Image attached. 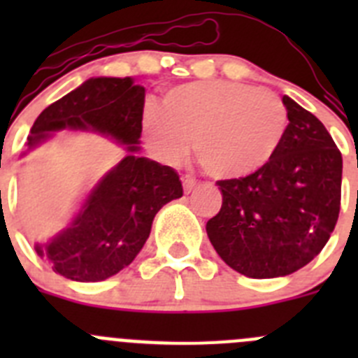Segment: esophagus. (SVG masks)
Listing matches in <instances>:
<instances>
[{"label":"esophagus","mask_w":358,"mask_h":358,"mask_svg":"<svg viewBox=\"0 0 358 358\" xmlns=\"http://www.w3.org/2000/svg\"><path fill=\"white\" fill-rule=\"evenodd\" d=\"M182 188H185V194H192L197 188V181H195L194 177H182Z\"/></svg>","instance_id":"obj_1"}]
</instances>
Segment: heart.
<instances>
[{
  "label": "heart",
  "instance_id": "obj_1",
  "mask_svg": "<svg viewBox=\"0 0 358 358\" xmlns=\"http://www.w3.org/2000/svg\"><path fill=\"white\" fill-rule=\"evenodd\" d=\"M141 113V138L164 164L176 166L194 152L208 176L222 181L255 176L280 150L287 110L276 94L229 80L173 85Z\"/></svg>",
  "mask_w": 358,
  "mask_h": 358
}]
</instances>
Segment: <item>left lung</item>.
I'll use <instances>...</instances> for the list:
<instances>
[{
    "label": "left lung",
    "instance_id": "8db88e82",
    "mask_svg": "<svg viewBox=\"0 0 358 358\" xmlns=\"http://www.w3.org/2000/svg\"><path fill=\"white\" fill-rule=\"evenodd\" d=\"M285 138L255 176L218 181L222 208L206 233L217 255L248 278L296 273L327 245L341 210L343 156L327 127L290 96Z\"/></svg>",
    "mask_w": 358,
    "mask_h": 358
}]
</instances>
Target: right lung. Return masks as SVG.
<instances>
[{
  "label": "right lung",
  "mask_w": 358,
  "mask_h": 358,
  "mask_svg": "<svg viewBox=\"0 0 358 358\" xmlns=\"http://www.w3.org/2000/svg\"><path fill=\"white\" fill-rule=\"evenodd\" d=\"M145 87L136 78L93 77L82 82L37 116L28 152L57 132H91L125 148V157L107 170L82 197L69 222L34 249L61 276L102 281L118 274L140 255L157 211L182 197L173 169L140 156Z\"/></svg>",
  "instance_id": "right-lung-1"
}]
</instances>
